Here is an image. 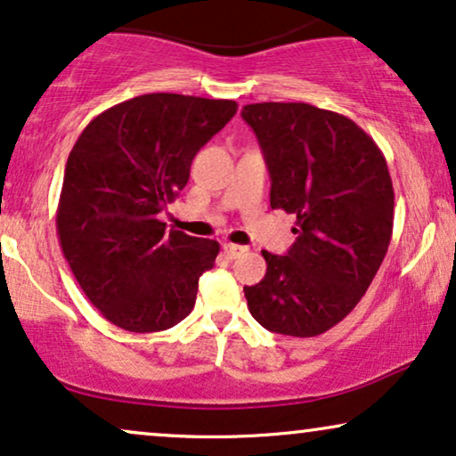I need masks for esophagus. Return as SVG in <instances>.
Returning a JSON list of instances; mask_svg holds the SVG:
<instances>
[{"mask_svg":"<svg viewBox=\"0 0 456 456\" xmlns=\"http://www.w3.org/2000/svg\"><path fill=\"white\" fill-rule=\"evenodd\" d=\"M222 251H224V256H226L228 259H236V257H240L242 253L247 251V247H242V245H232V242H224V245H222Z\"/></svg>","mask_w":456,"mask_h":456,"instance_id":"obj_1","label":"esophagus"}]
</instances>
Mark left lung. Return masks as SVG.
<instances>
[{
  "label": "left lung",
  "instance_id": "obj_1",
  "mask_svg": "<svg viewBox=\"0 0 456 456\" xmlns=\"http://www.w3.org/2000/svg\"><path fill=\"white\" fill-rule=\"evenodd\" d=\"M270 171V205L297 216L287 256L262 251V282L245 287L272 333L316 337L350 314L386 257L394 186L375 140L339 112L305 102L242 109Z\"/></svg>",
  "mask_w": 456,
  "mask_h": 456
}]
</instances>
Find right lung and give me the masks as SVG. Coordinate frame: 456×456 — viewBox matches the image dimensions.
I'll list each match as a JSON object with an SVG mask.
<instances>
[{"instance_id":"add662e5","label":"right lung","mask_w":456,"mask_h":456,"mask_svg":"<svg viewBox=\"0 0 456 456\" xmlns=\"http://www.w3.org/2000/svg\"><path fill=\"white\" fill-rule=\"evenodd\" d=\"M234 100L144 94L87 123L70 151L56 230L77 282L100 314L132 333L191 314L220 242L165 230L159 214L192 159L236 115Z\"/></svg>"}]
</instances>
